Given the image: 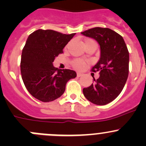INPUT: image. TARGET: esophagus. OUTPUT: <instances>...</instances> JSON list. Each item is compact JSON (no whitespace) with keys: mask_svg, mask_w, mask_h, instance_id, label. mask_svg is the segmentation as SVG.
I'll return each instance as SVG.
<instances>
[{"mask_svg":"<svg viewBox=\"0 0 146 146\" xmlns=\"http://www.w3.org/2000/svg\"><path fill=\"white\" fill-rule=\"evenodd\" d=\"M82 76V73H77V77H80V76Z\"/></svg>","mask_w":146,"mask_h":146,"instance_id":"esophagus-1","label":"esophagus"}]
</instances>
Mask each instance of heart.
<instances>
[{"label":"heart","instance_id":"obj_1","mask_svg":"<svg viewBox=\"0 0 146 146\" xmlns=\"http://www.w3.org/2000/svg\"><path fill=\"white\" fill-rule=\"evenodd\" d=\"M96 44V43H95V41L92 40V39H86L85 42V46H87L90 44ZM72 66H73V67L74 68L80 70H82V69L85 67V66H86V63H85V61H83V60L77 58V59H75L72 61Z\"/></svg>","mask_w":146,"mask_h":146}]
</instances>
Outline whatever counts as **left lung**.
I'll list each match as a JSON object with an SVG mask.
<instances>
[{
    "label": "left lung",
    "mask_w": 146,
    "mask_h": 146,
    "mask_svg": "<svg viewBox=\"0 0 146 146\" xmlns=\"http://www.w3.org/2000/svg\"><path fill=\"white\" fill-rule=\"evenodd\" d=\"M82 35L95 39L100 46V58L92 68L100 78L88 88L84 96L97 105H105L119 96L129 76V53L123 37L109 28L94 27Z\"/></svg>",
    "instance_id": "1"
}]
</instances>
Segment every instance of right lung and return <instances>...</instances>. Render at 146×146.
<instances>
[{
	"mask_svg": "<svg viewBox=\"0 0 146 146\" xmlns=\"http://www.w3.org/2000/svg\"><path fill=\"white\" fill-rule=\"evenodd\" d=\"M76 33L65 35L51 29H38L28 36L20 62L22 78L28 92L48 102L64 94L66 85L76 77L74 70L58 69L53 62Z\"/></svg>",
	"mask_w": 146,
	"mask_h": 146,
	"instance_id": "obj_1",
	"label": "right lung"
}]
</instances>
